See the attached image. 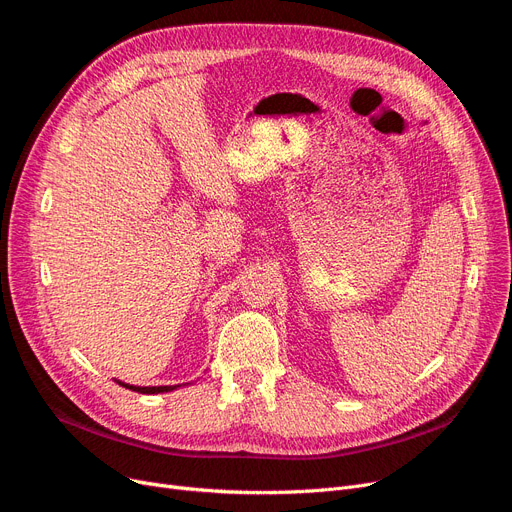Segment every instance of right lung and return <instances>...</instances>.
Listing matches in <instances>:
<instances>
[{
  "instance_id": "add662e5",
  "label": "right lung",
  "mask_w": 512,
  "mask_h": 512,
  "mask_svg": "<svg viewBox=\"0 0 512 512\" xmlns=\"http://www.w3.org/2000/svg\"><path fill=\"white\" fill-rule=\"evenodd\" d=\"M120 386L132 390V392H139V394H161V392H172L176 388H180L182 384L178 386H132V384H124V382H118Z\"/></svg>"
}]
</instances>
